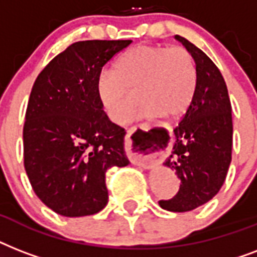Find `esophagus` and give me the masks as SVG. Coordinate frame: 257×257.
<instances>
[{
  "label": "esophagus",
  "instance_id": "esophagus-1",
  "mask_svg": "<svg viewBox=\"0 0 257 257\" xmlns=\"http://www.w3.org/2000/svg\"><path fill=\"white\" fill-rule=\"evenodd\" d=\"M139 142L141 143L140 145L138 144ZM126 151L133 164L143 168H151L159 161L153 152L149 137H143L141 141H133V131H128L126 133Z\"/></svg>",
  "mask_w": 257,
  "mask_h": 257
}]
</instances>
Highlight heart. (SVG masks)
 I'll list each match as a JSON object with an SVG mask.
<instances>
[{"instance_id": "1", "label": "heart", "mask_w": 257, "mask_h": 257, "mask_svg": "<svg viewBox=\"0 0 257 257\" xmlns=\"http://www.w3.org/2000/svg\"><path fill=\"white\" fill-rule=\"evenodd\" d=\"M195 89V61L181 46H135L117 60L113 72H102L97 81L105 112L116 124L131 117L137 93L145 102L141 117L177 118L189 108Z\"/></svg>"}]
</instances>
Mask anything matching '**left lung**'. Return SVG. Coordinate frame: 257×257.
<instances>
[{
	"label": "left lung",
	"mask_w": 257,
	"mask_h": 257,
	"mask_svg": "<svg viewBox=\"0 0 257 257\" xmlns=\"http://www.w3.org/2000/svg\"><path fill=\"white\" fill-rule=\"evenodd\" d=\"M191 53L196 65L195 96L180 124L173 129L175 144L164 167L180 179L171 200H160L163 209L188 212L208 203L220 191L232 160V108L219 68L187 38L175 36Z\"/></svg>",
	"instance_id": "obj_1"
}]
</instances>
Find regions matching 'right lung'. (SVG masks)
I'll use <instances>...</instances> for the list:
<instances>
[{"mask_svg":"<svg viewBox=\"0 0 257 257\" xmlns=\"http://www.w3.org/2000/svg\"><path fill=\"white\" fill-rule=\"evenodd\" d=\"M131 42H74L34 81L24 125V165L38 199L58 215L100 212L108 203L106 171L129 164L126 132L104 112L97 81L102 66Z\"/></svg>","mask_w":257,"mask_h":257,"instance_id":"obj_1","label":"right lung"}]
</instances>
